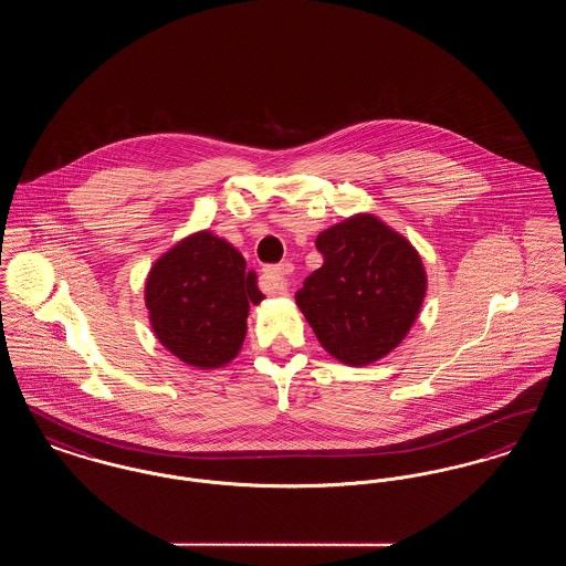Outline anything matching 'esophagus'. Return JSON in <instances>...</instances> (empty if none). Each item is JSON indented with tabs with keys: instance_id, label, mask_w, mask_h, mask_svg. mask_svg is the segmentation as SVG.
Masks as SVG:
<instances>
[{
	"instance_id": "esophagus-1",
	"label": "esophagus",
	"mask_w": 566,
	"mask_h": 566,
	"mask_svg": "<svg viewBox=\"0 0 566 566\" xmlns=\"http://www.w3.org/2000/svg\"><path fill=\"white\" fill-rule=\"evenodd\" d=\"M293 273L291 263H280V265H270L263 270V280L268 284L270 293L286 295L289 293V275Z\"/></svg>"
}]
</instances>
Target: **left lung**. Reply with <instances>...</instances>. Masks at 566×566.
<instances>
[{
  "mask_svg": "<svg viewBox=\"0 0 566 566\" xmlns=\"http://www.w3.org/2000/svg\"><path fill=\"white\" fill-rule=\"evenodd\" d=\"M323 268L296 305L333 358L363 367L395 350L427 295L418 250L374 214H356L316 238Z\"/></svg>",
  "mask_w": 566,
  "mask_h": 566,
  "instance_id": "obj_1",
  "label": "left lung"
}]
</instances>
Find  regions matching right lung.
I'll return each mask as SVG.
<instances>
[{
	"label": "right lung",
	"mask_w": 566,
	"mask_h": 566,
	"mask_svg": "<svg viewBox=\"0 0 566 566\" xmlns=\"http://www.w3.org/2000/svg\"><path fill=\"white\" fill-rule=\"evenodd\" d=\"M144 298L161 346L190 367L218 369L242 350L250 303L263 293L240 250L197 231L155 261Z\"/></svg>",
	"instance_id": "1"
}]
</instances>
